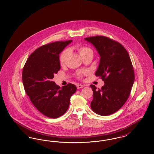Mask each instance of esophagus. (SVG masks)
<instances>
[{
    "label": "esophagus",
    "instance_id": "1",
    "mask_svg": "<svg viewBox=\"0 0 154 154\" xmlns=\"http://www.w3.org/2000/svg\"><path fill=\"white\" fill-rule=\"evenodd\" d=\"M77 87L78 89H80V88H83L84 87V85H81V84H78Z\"/></svg>",
    "mask_w": 154,
    "mask_h": 154
}]
</instances>
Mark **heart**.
Listing matches in <instances>:
<instances>
[{"label": "heart", "mask_w": 154, "mask_h": 154, "mask_svg": "<svg viewBox=\"0 0 154 154\" xmlns=\"http://www.w3.org/2000/svg\"><path fill=\"white\" fill-rule=\"evenodd\" d=\"M77 50L79 52L80 54L81 57L82 56H84V55L88 54V53H92V50L88 48L87 47H84V46H79L77 47ZM70 52V50L69 48H66L65 50H64L59 55V63L60 65H63L66 61V58L67 57V55H69ZM86 72H83V73H85Z\"/></svg>", "instance_id": "b5f03b06"}]
</instances>
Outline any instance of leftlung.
Masks as SVG:
<instances>
[{"instance_id":"1","label":"left lung","mask_w":154,"mask_h":154,"mask_svg":"<svg viewBox=\"0 0 154 154\" xmlns=\"http://www.w3.org/2000/svg\"><path fill=\"white\" fill-rule=\"evenodd\" d=\"M85 40L100 55L95 74L104 82L101 89L90 85L94 97L91 107L96 114L107 116L119 110L130 95L134 81L132 62L124 46L109 37L97 36Z\"/></svg>"}]
</instances>
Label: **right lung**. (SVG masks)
Segmentation results:
<instances>
[{
    "instance_id": "obj_1",
    "label": "right lung",
    "mask_w": 154,
    "mask_h": 154,
    "mask_svg": "<svg viewBox=\"0 0 154 154\" xmlns=\"http://www.w3.org/2000/svg\"><path fill=\"white\" fill-rule=\"evenodd\" d=\"M72 40L44 45L33 52L22 71V82L34 106L43 115L57 118L69 107L70 97L77 87L68 84L62 88L52 81L60 69L59 54Z\"/></svg>"
}]
</instances>
